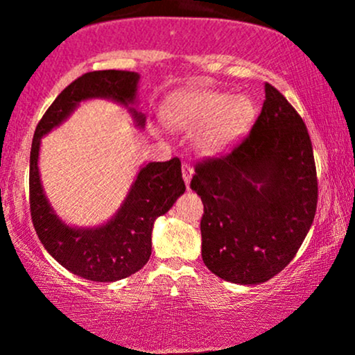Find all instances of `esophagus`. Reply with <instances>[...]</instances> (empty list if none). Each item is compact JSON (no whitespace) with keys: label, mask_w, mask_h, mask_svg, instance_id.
I'll use <instances>...</instances> for the list:
<instances>
[{"label":"esophagus","mask_w":355,"mask_h":355,"mask_svg":"<svg viewBox=\"0 0 355 355\" xmlns=\"http://www.w3.org/2000/svg\"><path fill=\"white\" fill-rule=\"evenodd\" d=\"M182 173H183V180H185L187 185H190L191 175H193V168H191L190 164H183L182 165Z\"/></svg>","instance_id":"34e87169"}]
</instances>
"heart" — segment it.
Masks as SVG:
<instances>
[{"label":"heart","instance_id":"obj_1","mask_svg":"<svg viewBox=\"0 0 355 355\" xmlns=\"http://www.w3.org/2000/svg\"><path fill=\"white\" fill-rule=\"evenodd\" d=\"M164 116L173 128L198 132V148L215 155L245 135L255 120V107L245 96L234 98L214 89H183L170 96Z\"/></svg>","mask_w":355,"mask_h":355}]
</instances>
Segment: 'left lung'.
Segmentation results:
<instances>
[{"instance_id":"1","label":"left lung","mask_w":355,"mask_h":355,"mask_svg":"<svg viewBox=\"0 0 355 355\" xmlns=\"http://www.w3.org/2000/svg\"><path fill=\"white\" fill-rule=\"evenodd\" d=\"M307 126L266 83L247 137L197 162L190 189L203 202L202 259L227 282L255 285L282 272L311 229L319 197Z\"/></svg>"}]
</instances>
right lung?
<instances>
[{"label":"right lung","mask_w":355,"mask_h":355,"mask_svg":"<svg viewBox=\"0 0 355 355\" xmlns=\"http://www.w3.org/2000/svg\"><path fill=\"white\" fill-rule=\"evenodd\" d=\"M140 76L133 71L103 70L85 73L71 81L44 112L35 130L30 153V211L40 240L56 262L71 274L95 282L125 279L148 262L152 229L157 217L170 210L185 191L182 164L177 157L153 162L140 170L116 217L98 229L78 230L64 225L44 197L38 173L40 138L60 125L80 101L107 96L128 105L135 100ZM138 125L144 115L133 112Z\"/></svg>","instance_id":"add662e5"}]
</instances>
